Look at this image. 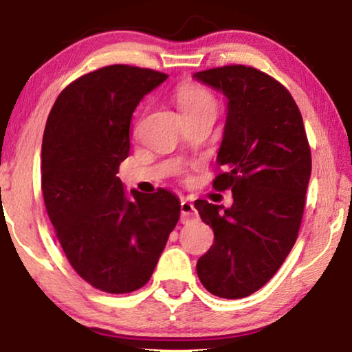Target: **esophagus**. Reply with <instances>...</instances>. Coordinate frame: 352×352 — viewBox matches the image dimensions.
<instances>
[{
	"instance_id": "34e87169",
	"label": "esophagus",
	"mask_w": 352,
	"mask_h": 352,
	"mask_svg": "<svg viewBox=\"0 0 352 352\" xmlns=\"http://www.w3.org/2000/svg\"><path fill=\"white\" fill-rule=\"evenodd\" d=\"M197 218V211L195 206L190 204V201L182 200L181 201V223H189V221Z\"/></svg>"
}]
</instances>
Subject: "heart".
Wrapping results in <instances>:
<instances>
[{
	"label": "heart",
	"mask_w": 352,
	"mask_h": 352,
	"mask_svg": "<svg viewBox=\"0 0 352 352\" xmlns=\"http://www.w3.org/2000/svg\"><path fill=\"white\" fill-rule=\"evenodd\" d=\"M176 99L184 115L206 112V110L216 112V110H218L216 96L211 93L208 88H205V86L201 85L192 83V81L182 83L179 88H177Z\"/></svg>",
	"instance_id": "obj_1"
}]
</instances>
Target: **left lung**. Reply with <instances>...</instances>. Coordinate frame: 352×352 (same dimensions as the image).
Listing matches in <instances>:
<instances>
[{
	"label": "left lung",
	"instance_id": "obj_1",
	"mask_svg": "<svg viewBox=\"0 0 352 352\" xmlns=\"http://www.w3.org/2000/svg\"><path fill=\"white\" fill-rule=\"evenodd\" d=\"M223 91L228 118L218 152L216 190H232L224 206L197 200L214 243L197 263L214 296L245 298L271 280L296 242L311 176V147L300 109L288 89L264 72L224 65L197 72Z\"/></svg>",
	"mask_w": 352,
	"mask_h": 352
}]
</instances>
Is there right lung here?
<instances>
[{
    "label": "right lung",
    "instance_id": "1",
    "mask_svg": "<svg viewBox=\"0 0 352 352\" xmlns=\"http://www.w3.org/2000/svg\"><path fill=\"white\" fill-rule=\"evenodd\" d=\"M168 78L115 64L67 86L52 105L41 146V190L57 240L76 274L100 292L146 285L181 204L170 190H131L117 176L129 153L133 112Z\"/></svg>",
    "mask_w": 352,
    "mask_h": 352
}]
</instances>
